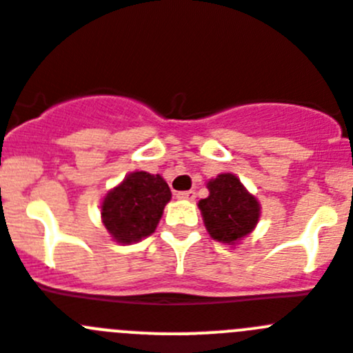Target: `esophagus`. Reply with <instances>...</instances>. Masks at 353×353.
I'll return each mask as SVG.
<instances>
[{
	"label": "esophagus",
	"instance_id": "1",
	"mask_svg": "<svg viewBox=\"0 0 353 353\" xmlns=\"http://www.w3.org/2000/svg\"><path fill=\"white\" fill-rule=\"evenodd\" d=\"M176 198L180 199H189V201H192V199L196 198V192L194 191H182L176 194Z\"/></svg>",
	"mask_w": 353,
	"mask_h": 353
}]
</instances>
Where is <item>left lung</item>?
I'll return each mask as SVG.
<instances>
[{"instance_id": "1", "label": "left lung", "mask_w": 353, "mask_h": 353, "mask_svg": "<svg viewBox=\"0 0 353 353\" xmlns=\"http://www.w3.org/2000/svg\"><path fill=\"white\" fill-rule=\"evenodd\" d=\"M208 191L210 194L199 201V208L212 239L233 244L252 232L260 217V205L235 174H219L208 182Z\"/></svg>"}]
</instances>
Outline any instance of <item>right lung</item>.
Segmentation results:
<instances>
[{"label": "right lung", "instance_id": "right-lung-1", "mask_svg": "<svg viewBox=\"0 0 353 353\" xmlns=\"http://www.w3.org/2000/svg\"><path fill=\"white\" fill-rule=\"evenodd\" d=\"M171 199L168 183L159 174L130 173L102 201V221L113 239L130 244L154 233L162 210Z\"/></svg>", "mask_w": 353, "mask_h": 353}]
</instances>
